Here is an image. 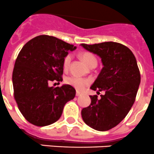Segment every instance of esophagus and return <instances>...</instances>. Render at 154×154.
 I'll return each instance as SVG.
<instances>
[{
	"label": "esophagus",
	"instance_id": "34e87169",
	"mask_svg": "<svg viewBox=\"0 0 154 154\" xmlns=\"http://www.w3.org/2000/svg\"><path fill=\"white\" fill-rule=\"evenodd\" d=\"M81 94H82V93L81 92H79V91H76V96H77V97H79V96H80V95H81Z\"/></svg>",
	"mask_w": 154,
	"mask_h": 154
}]
</instances>
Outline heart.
<instances>
[{"label": "heart", "instance_id": "heart-1", "mask_svg": "<svg viewBox=\"0 0 154 154\" xmlns=\"http://www.w3.org/2000/svg\"><path fill=\"white\" fill-rule=\"evenodd\" d=\"M81 58L82 60L90 67L91 64L94 63H97V59L95 58V57L93 55L92 53H89V52H84V53H81ZM72 60V55L68 53L64 57L63 60V67L65 70L68 69L69 68L70 63ZM65 82L67 84L70 85V86H73L74 88H75L78 91H82L83 89L86 87L87 85L89 84V81L87 79L82 78V77H78V76L72 75L69 76L65 79Z\"/></svg>", "mask_w": 154, "mask_h": 154}]
</instances>
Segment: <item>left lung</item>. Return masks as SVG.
<instances>
[{"label":"left lung","instance_id":"obj_1","mask_svg":"<svg viewBox=\"0 0 154 154\" xmlns=\"http://www.w3.org/2000/svg\"><path fill=\"white\" fill-rule=\"evenodd\" d=\"M81 45L101 57L103 68L91 89L97 94L105 91L100 99L97 95L90 96L91 105L81 112L82 120L94 130L109 131L124 120L135 101L141 81L136 59L120 43Z\"/></svg>","mask_w":154,"mask_h":154}]
</instances>
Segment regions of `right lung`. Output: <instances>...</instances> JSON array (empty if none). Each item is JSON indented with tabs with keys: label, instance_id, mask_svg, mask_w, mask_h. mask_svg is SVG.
Instances as JSON below:
<instances>
[{
	"label": "right lung",
	"instance_id": "right-lung-1",
	"mask_svg": "<svg viewBox=\"0 0 154 154\" xmlns=\"http://www.w3.org/2000/svg\"><path fill=\"white\" fill-rule=\"evenodd\" d=\"M73 45L49 35H39L20 50L12 72L14 97L24 118L38 127L50 125L61 116L64 105L75 96L70 85L49 86L62 82L63 60Z\"/></svg>",
	"mask_w": 154,
	"mask_h": 154
}]
</instances>
